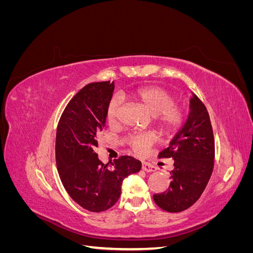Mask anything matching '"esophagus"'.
<instances>
[{"label": "esophagus", "mask_w": 253, "mask_h": 253, "mask_svg": "<svg viewBox=\"0 0 253 253\" xmlns=\"http://www.w3.org/2000/svg\"><path fill=\"white\" fill-rule=\"evenodd\" d=\"M142 170L147 171V172H154V171H156V167L149 164V163L143 162L142 163Z\"/></svg>", "instance_id": "obj_1"}]
</instances>
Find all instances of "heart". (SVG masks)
<instances>
[{
  "instance_id": "b5f03b06",
  "label": "heart",
  "mask_w": 253,
  "mask_h": 253,
  "mask_svg": "<svg viewBox=\"0 0 253 253\" xmlns=\"http://www.w3.org/2000/svg\"><path fill=\"white\" fill-rule=\"evenodd\" d=\"M142 109L148 111L153 121L164 135L174 134L181 126L185 120V110L182 106L175 104L176 97L171 91L155 85L141 86L131 89L124 94ZM120 99L112 97L106 106L105 117L110 125L115 124L120 110ZM156 141V137L152 134H141L129 136L126 143L136 154L143 155Z\"/></svg>"
}]
</instances>
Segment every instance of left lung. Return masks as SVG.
<instances>
[{
	"label": "left lung",
	"instance_id": "8db88e82",
	"mask_svg": "<svg viewBox=\"0 0 253 253\" xmlns=\"http://www.w3.org/2000/svg\"><path fill=\"white\" fill-rule=\"evenodd\" d=\"M173 158L174 169L167 191L153 195L154 202L168 212L190 208L203 194L211 177L215 157L209 113L196 95L190 100L189 117L170 145L158 154Z\"/></svg>",
	"mask_w": 253,
	"mask_h": 253
}]
</instances>
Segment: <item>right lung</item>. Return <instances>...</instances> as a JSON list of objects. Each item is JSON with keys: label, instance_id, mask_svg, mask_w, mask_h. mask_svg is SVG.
<instances>
[{"label": "right lung", "instance_id": "right-lung-1", "mask_svg": "<svg viewBox=\"0 0 253 253\" xmlns=\"http://www.w3.org/2000/svg\"><path fill=\"white\" fill-rule=\"evenodd\" d=\"M114 87V81H102L81 88L66 105L57 127L60 179L73 200L90 212L113 207L119 200L124 179L141 169V163L132 156H120L104 165L94 152L97 135L105 126Z\"/></svg>", "mask_w": 253, "mask_h": 253}]
</instances>
